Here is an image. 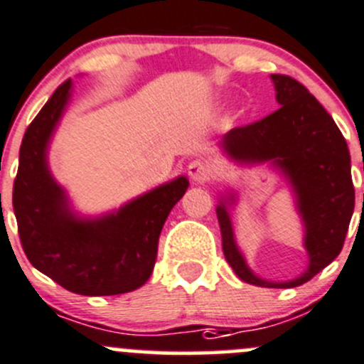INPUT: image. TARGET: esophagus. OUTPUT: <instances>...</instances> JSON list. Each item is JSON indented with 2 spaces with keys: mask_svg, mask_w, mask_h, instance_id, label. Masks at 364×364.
Masks as SVG:
<instances>
[{
  "mask_svg": "<svg viewBox=\"0 0 364 364\" xmlns=\"http://www.w3.org/2000/svg\"><path fill=\"white\" fill-rule=\"evenodd\" d=\"M186 171H188V176L193 179V181L203 183L211 176V165L204 160H193L190 161Z\"/></svg>",
  "mask_w": 364,
  "mask_h": 364,
  "instance_id": "34e87169",
  "label": "esophagus"
}]
</instances>
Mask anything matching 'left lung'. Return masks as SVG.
Returning a JSON list of instances; mask_svg holds the SVG:
<instances>
[{
    "mask_svg": "<svg viewBox=\"0 0 364 364\" xmlns=\"http://www.w3.org/2000/svg\"><path fill=\"white\" fill-rule=\"evenodd\" d=\"M272 81L276 85L279 110L252 124L232 128L222 140V147L232 160L247 164L272 161L287 176L306 228L308 270L288 283L259 279L249 270L236 247L224 203L217 206V217L222 250L240 279L263 288H295L313 279L341 252L354 213L355 193L350 153L333 117L294 77L272 74Z\"/></svg>",
    "mask_w": 364,
    "mask_h": 364,
    "instance_id": "obj_1",
    "label": "left lung"
}]
</instances>
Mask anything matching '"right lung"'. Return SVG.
Instances as JSON below:
<instances>
[{
    "instance_id": "obj_1",
    "label": "right lung",
    "mask_w": 364,
    "mask_h": 364,
    "mask_svg": "<svg viewBox=\"0 0 364 364\" xmlns=\"http://www.w3.org/2000/svg\"><path fill=\"white\" fill-rule=\"evenodd\" d=\"M70 87L67 80L56 88L23 136L12 193L21 245L37 270L73 294H128L149 279L161 228L188 179L181 176L101 218L74 217L46 160Z\"/></svg>"
}]
</instances>
